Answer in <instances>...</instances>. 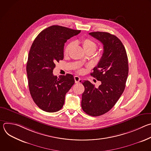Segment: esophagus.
I'll return each instance as SVG.
<instances>
[{
  "label": "esophagus",
  "mask_w": 151,
  "mask_h": 151,
  "mask_svg": "<svg viewBox=\"0 0 151 151\" xmlns=\"http://www.w3.org/2000/svg\"><path fill=\"white\" fill-rule=\"evenodd\" d=\"M74 79H75V83H79L80 80H81V78L78 76H74Z\"/></svg>",
  "instance_id": "obj_1"
}]
</instances>
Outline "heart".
I'll return each instance as SVG.
<instances>
[{"instance_id":"obj_1","label":"heart","mask_w":151,"mask_h":151,"mask_svg":"<svg viewBox=\"0 0 151 151\" xmlns=\"http://www.w3.org/2000/svg\"><path fill=\"white\" fill-rule=\"evenodd\" d=\"M74 44L73 42H70L69 44H68L67 45V46L66 47L65 49H64V53L65 54H68L69 53V52L70 51V50H71V48L73 47ZM82 47L83 48V49L85 50V51H87L89 50H93L94 51H96V48H97V44L96 43L93 41V40H91V39L89 38H85L83 39L82 41ZM79 72H83V69H79Z\"/></svg>"}]
</instances>
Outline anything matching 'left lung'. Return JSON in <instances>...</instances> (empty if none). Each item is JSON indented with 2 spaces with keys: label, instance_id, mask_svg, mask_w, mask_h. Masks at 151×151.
Returning a JSON list of instances; mask_svg holds the SVG:
<instances>
[{
  "label": "left lung",
  "instance_id": "8db88e82",
  "mask_svg": "<svg viewBox=\"0 0 151 151\" xmlns=\"http://www.w3.org/2000/svg\"><path fill=\"white\" fill-rule=\"evenodd\" d=\"M89 35L103 45L102 57L91 73L101 81V85L96 88L88 81L82 82L85 90L81 106L87 114L98 116L109 111L123 93L128 74V63L125 47L116 36L101 32Z\"/></svg>",
  "mask_w": 151,
  "mask_h": 151
}]
</instances>
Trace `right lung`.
I'll return each instance as SVG.
<instances>
[{
    "instance_id": "right-lung-1",
    "label": "right lung",
    "mask_w": 151,
    "mask_h": 151,
    "mask_svg": "<svg viewBox=\"0 0 151 151\" xmlns=\"http://www.w3.org/2000/svg\"><path fill=\"white\" fill-rule=\"evenodd\" d=\"M80 32L54 25L42 30L33 42L26 66L29 88L34 102L44 111L60 110L75 83L71 74L57 78L52 72L55 63L64 58V44Z\"/></svg>"
}]
</instances>
